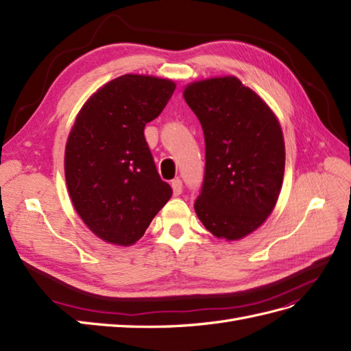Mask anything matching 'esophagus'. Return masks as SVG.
<instances>
[{"label":"esophagus","instance_id":"esophagus-1","mask_svg":"<svg viewBox=\"0 0 351 351\" xmlns=\"http://www.w3.org/2000/svg\"><path fill=\"white\" fill-rule=\"evenodd\" d=\"M172 190L175 195H179L182 193V181L181 179H173L172 181Z\"/></svg>","mask_w":351,"mask_h":351}]
</instances>
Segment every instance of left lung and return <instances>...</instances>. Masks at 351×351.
Returning a JSON list of instances; mask_svg holds the SVG:
<instances>
[{
    "label": "left lung",
    "mask_w": 351,
    "mask_h": 351,
    "mask_svg": "<svg viewBox=\"0 0 351 351\" xmlns=\"http://www.w3.org/2000/svg\"><path fill=\"white\" fill-rule=\"evenodd\" d=\"M206 143L197 217L215 237L240 240L271 215L285 175V139L264 99L234 75L186 84Z\"/></svg>",
    "instance_id": "8db88e82"
}]
</instances>
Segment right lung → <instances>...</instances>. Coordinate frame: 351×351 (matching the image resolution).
Listing matches in <instances>:
<instances>
[{
    "label": "right lung",
    "mask_w": 351,
    "mask_h": 351,
    "mask_svg": "<svg viewBox=\"0 0 351 351\" xmlns=\"http://www.w3.org/2000/svg\"><path fill=\"white\" fill-rule=\"evenodd\" d=\"M175 82L125 74L104 84L78 111L65 147V179L78 217L101 240L132 246L172 197L143 136Z\"/></svg>",
    "instance_id": "1"
}]
</instances>
